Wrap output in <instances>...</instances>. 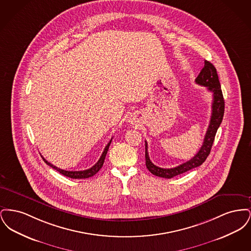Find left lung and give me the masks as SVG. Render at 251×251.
Wrapping results in <instances>:
<instances>
[{
  "label": "left lung",
  "instance_id": "left-lung-1",
  "mask_svg": "<svg viewBox=\"0 0 251 251\" xmlns=\"http://www.w3.org/2000/svg\"><path fill=\"white\" fill-rule=\"evenodd\" d=\"M196 83L202 86H206L207 89L213 93V103H212V116L209 123V127L206 131L202 146L198 151V153L192 158L191 160L179 165L173 168H162L157 167L150 159L148 152V143L145 142V157H146V166L151 173L157 177H162L166 179L173 178L177 175L182 174L192 168L200 167L205 162L208 155L211 152V149L215 141V136L217 129L219 128L225 109V101L221 90V85L219 83L218 75L215 66L209 61H204V67L199 76L196 78Z\"/></svg>",
  "mask_w": 251,
  "mask_h": 251
}]
</instances>
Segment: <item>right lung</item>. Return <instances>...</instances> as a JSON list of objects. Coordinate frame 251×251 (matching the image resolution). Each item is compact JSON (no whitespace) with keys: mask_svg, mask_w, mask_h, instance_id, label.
<instances>
[{"mask_svg":"<svg viewBox=\"0 0 251 251\" xmlns=\"http://www.w3.org/2000/svg\"><path fill=\"white\" fill-rule=\"evenodd\" d=\"M111 142H112V138H111V140L109 141V143L106 145V147H105V149H104L102 154H101L100 158L99 159V161L96 163L95 165H94L93 167L86 169V170H83V171H68V170H63V169H61V168H58V167L51 165L50 163H49L47 160L44 159V157H42V156H41V157H42V159L44 160V162H45L48 166L52 167V168H54L55 170H57L59 173H61L62 175H64V176H66V177H69V178H72V179H86V178H89V177L94 176L96 173L99 172V170L103 166L104 159H105V156H106V153H107L108 149H109V146H110Z\"/></svg>","mask_w":251,"mask_h":251,"instance_id":"right-lung-1","label":"right lung"}]
</instances>
